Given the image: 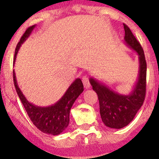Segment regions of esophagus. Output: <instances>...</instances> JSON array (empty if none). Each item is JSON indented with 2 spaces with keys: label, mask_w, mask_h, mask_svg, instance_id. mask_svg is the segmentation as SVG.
<instances>
[{
  "label": "esophagus",
  "mask_w": 159,
  "mask_h": 159,
  "mask_svg": "<svg viewBox=\"0 0 159 159\" xmlns=\"http://www.w3.org/2000/svg\"><path fill=\"white\" fill-rule=\"evenodd\" d=\"M82 81L83 82V85H84V87L86 88H89L91 87V84H90V80H89V77L88 76H84V77H82Z\"/></svg>",
  "instance_id": "esophagus-1"
}]
</instances>
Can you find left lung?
<instances>
[{"label": "left lung", "mask_w": 159, "mask_h": 159, "mask_svg": "<svg viewBox=\"0 0 159 159\" xmlns=\"http://www.w3.org/2000/svg\"><path fill=\"white\" fill-rule=\"evenodd\" d=\"M125 42L139 56V70L135 87L129 95H121L114 92L94 78L90 79L92 89L97 92L100 105L101 117L107 127L121 129L128 125L143 106L146 94L147 63L143 48L130 29L124 24Z\"/></svg>", "instance_id": "8db88e82"}]
</instances>
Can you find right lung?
Wrapping results in <instances>:
<instances>
[{
  "label": "right lung",
  "instance_id": "right-lung-1",
  "mask_svg": "<svg viewBox=\"0 0 159 159\" xmlns=\"http://www.w3.org/2000/svg\"><path fill=\"white\" fill-rule=\"evenodd\" d=\"M35 25L29 27L24 33L20 40L19 41L15 51L14 62L16 61V55L21 44L26 40L31 34ZM13 80L16 92L20 99L29 117L33 124L43 133L57 135L67 128L69 124L70 110L76 99L83 92V84L80 78H77L68 87L67 92L62 96L61 99L54 105L48 107H40L33 105L26 100L20 89L19 88L16 82V73L13 70Z\"/></svg>",
  "mask_w": 159,
  "mask_h": 159
}]
</instances>
